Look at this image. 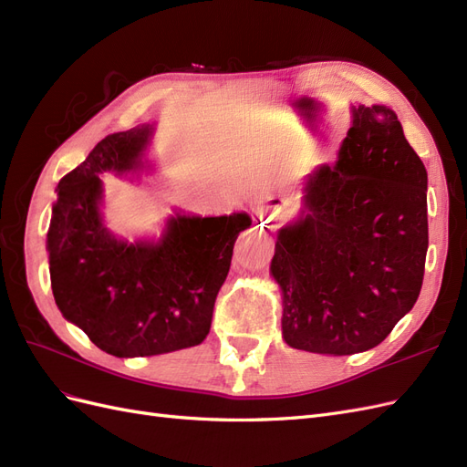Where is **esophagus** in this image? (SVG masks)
Instances as JSON below:
<instances>
[{"label": "esophagus", "mask_w": 467, "mask_h": 467, "mask_svg": "<svg viewBox=\"0 0 467 467\" xmlns=\"http://www.w3.org/2000/svg\"><path fill=\"white\" fill-rule=\"evenodd\" d=\"M276 225H278V220L275 218V216H266L259 225H257V235L263 239L265 244H268L271 242V234L276 230Z\"/></svg>", "instance_id": "1"}]
</instances>
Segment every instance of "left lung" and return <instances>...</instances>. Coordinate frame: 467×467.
Wrapping results in <instances>:
<instances>
[{
    "label": "left lung",
    "mask_w": 467,
    "mask_h": 467,
    "mask_svg": "<svg viewBox=\"0 0 467 467\" xmlns=\"http://www.w3.org/2000/svg\"><path fill=\"white\" fill-rule=\"evenodd\" d=\"M427 249L425 165L391 109L352 107L338 160L307 177L300 218L278 232L285 341L335 357L378 347L415 306Z\"/></svg>",
    "instance_id": "8db88e82"
}]
</instances>
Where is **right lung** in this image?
<instances>
[{
  "label": "right lung",
  "instance_id": "add662e5",
  "mask_svg": "<svg viewBox=\"0 0 467 467\" xmlns=\"http://www.w3.org/2000/svg\"><path fill=\"white\" fill-rule=\"evenodd\" d=\"M151 126L103 138L58 182L48 228L56 306L91 343L119 358L151 357L201 345L228 276L245 212L201 218L177 214L160 242L129 244L101 218L105 171L142 169Z\"/></svg>",
  "mask_w": 467,
  "mask_h": 467
}]
</instances>
